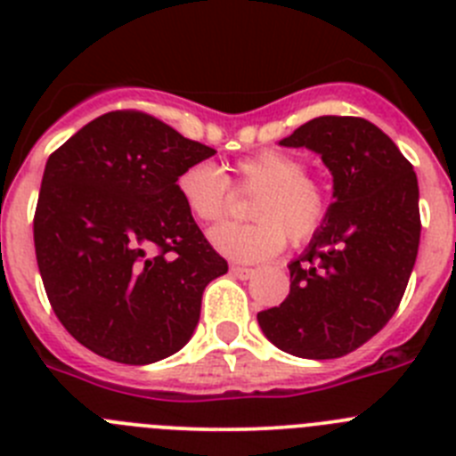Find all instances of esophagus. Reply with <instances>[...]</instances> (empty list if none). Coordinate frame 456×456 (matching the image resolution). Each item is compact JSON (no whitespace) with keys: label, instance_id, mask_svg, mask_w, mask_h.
<instances>
[{"label":"esophagus","instance_id":"obj_1","mask_svg":"<svg viewBox=\"0 0 456 456\" xmlns=\"http://www.w3.org/2000/svg\"><path fill=\"white\" fill-rule=\"evenodd\" d=\"M231 273H235V276L241 278V281H248V278H251L256 272H253L251 267H241V265H232Z\"/></svg>","mask_w":456,"mask_h":456}]
</instances>
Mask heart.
<instances>
[{
  "mask_svg": "<svg viewBox=\"0 0 456 456\" xmlns=\"http://www.w3.org/2000/svg\"><path fill=\"white\" fill-rule=\"evenodd\" d=\"M178 193L199 224L215 225L228 216L237 193H253L247 215L251 224L224 225L212 232V244L225 256L257 263L283 251L285 237L294 247L317 235L329 215V191L304 173L297 157L281 151H260L241 157L224 173L212 164H191L178 178Z\"/></svg>",
  "mask_w": 456,
  "mask_h": 456,
  "instance_id": "heart-1",
  "label": "heart"
}]
</instances>
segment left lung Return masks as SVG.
<instances>
[{
    "instance_id": "left-lung-1",
    "label": "left lung",
    "mask_w": 456,
    "mask_h": 456,
    "mask_svg": "<svg viewBox=\"0 0 456 456\" xmlns=\"http://www.w3.org/2000/svg\"><path fill=\"white\" fill-rule=\"evenodd\" d=\"M281 143L320 152L336 200L289 263L288 299L257 322L292 356L340 358L377 336L404 297L420 244L418 178L400 148L356 116H320Z\"/></svg>"
}]
</instances>
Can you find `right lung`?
Returning a JSON list of instances; mask_svg holds the SVG:
<instances>
[{"label": "right lung", "mask_w": 456, "mask_h": 456, "mask_svg": "<svg viewBox=\"0 0 456 456\" xmlns=\"http://www.w3.org/2000/svg\"><path fill=\"white\" fill-rule=\"evenodd\" d=\"M215 148L136 109L84 125L45 164L34 215L40 278L66 331L98 356L146 365L191 338L228 263L180 200Z\"/></svg>", "instance_id": "right-lung-1"}]
</instances>
